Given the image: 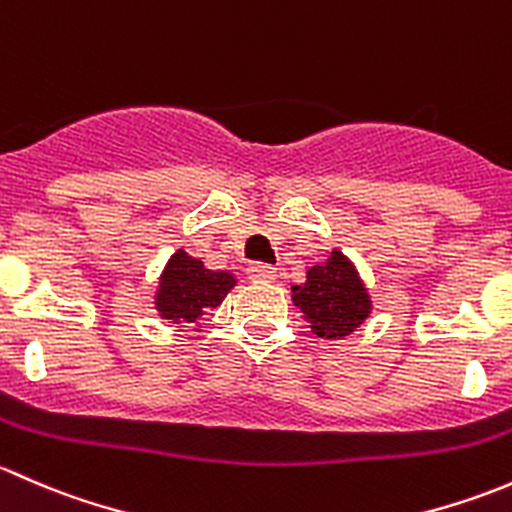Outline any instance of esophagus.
Wrapping results in <instances>:
<instances>
[{
  "label": "esophagus",
  "mask_w": 512,
  "mask_h": 512,
  "mask_svg": "<svg viewBox=\"0 0 512 512\" xmlns=\"http://www.w3.org/2000/svg\"><path fill=\"white\" fill-rule=\"evenodd\" d=\"M247 272H250L252 280H275V267L267 265V262H252Z\"/></svg>",
  "instance_id": "34e87169"
}]
</instances>
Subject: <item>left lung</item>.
Segmentation results:
<instances>
[{"label":"left lung","instance_id":"8db88e82","mask_svg":"<svg viewBox=\"0 0 512 512\" xmlns=\"http://www.w3.org/2000/svg\"><path fill=\"white\" fill-rule=\"evenodd\" d=\"M292 299L312 322V332L327 339L352 334L371 309L354 265L339 250L324 265H314L304 285L292 287Z\"/></svg>","mask_w":512,"mask_h":512}]
</instances>
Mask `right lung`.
<instances>
[{
  "label": "right lung",
  "instance_id": "1",
  "mask_svg": "<svg viewBox=\"0 0 512 512\" xmlns=\"http://www.w3.org/2000/svg\"><path fill=\"white\" fill-rule=\"evenodd\" d=\"M232 287L235 277L230 272L205 270L203 262L178 250L160 277L156 307L160 317L173 319L175 324L195 322L205 309L218 307Z\"/></svg>",
  "mask_w": 512,
  "mask_h": 512
}]
</instances>
